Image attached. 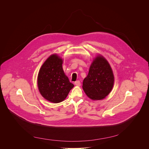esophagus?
<instances>
[{
  "instance_id": "1",
  "label": "esophagus",
  "mask_w": 149,
  "mask_h": 149,
  "mask_svg": "<svg viewBox=\"0 0 149 149\" xmlns=\"http://www.w3.org/2000/svg\"><path fill=\"white\" fill-rule=\"evenodd\" d=\"M74 84H75V86H81V82H80L79 81H75V82H74Z\"/></svg>"
}]
</instances>
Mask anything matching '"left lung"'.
<instances>
[{
    "mask_svg": "<svg viewBox=\"0 0 149 149\" xmlns=\"http://www.w3.org/2000/svg\"><path fill=\"white\" fill-rule=\"evenodd\" d=\"M114 81L109 63L102 55H98L93 60L88 75L83 81L82 88L91 100H102L111 92Z\"/></svg>",
    "mask_w": 149,
    "mask_h": 149,
    "instance_id": "8db88e82",
    "label": "left lung"
}]
</instances>
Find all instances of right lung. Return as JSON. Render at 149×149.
Listing matches in <instances>:
<instances>
[{"label":"right lung","instance_id":"1","mask_svg":"<svg viewBox=\"0 0 149 149\" xmlns=\"http://www.w3.org/2000/svg\"><path fill=\"white\" fill-rule=\"evenodd\" d=\"M62 63L63 60L58 55H51L42 65L38 75L40 94L54 103L64 100L74 86L63 72Z\"/></svg>","mask_w":149,"mask_h":149}]
</instances>
